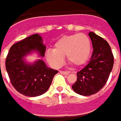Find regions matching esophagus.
I'll use <instances>...</instances> for the list:
<instances>
[{
	"instance_id": "1",
	"label": "esophagus",
	"mask_w": 121,
	"mask_h": 121,
	"mask_svg": "<svg viewBox=\"0 0 121 121\" xmlns=\"http://www.w3.org/2000/svg\"><path fill=\"white\" fill-rule=\"evenodd\" d=\"M60 73H61V74H63V75H67L69 74V71H60Z\"/></svg>"
}]
</instances>
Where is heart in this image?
<instances>
[{
    "mask_svg": "<svg viewBox=\"0 0 121 121\" xmlns=\"http://www.w3.org/2000/svg\"><path fill=\"white\" fill-rule=\"evenodd\" d=\"M91 50L90 40L86 34L65 35L55 42L53 50L46 52L45 56L50 65L55 69L63 65L65 56L69 63L81 67L88 60Z\"/></svg>",
    "mask_w": 121,
    "mask_h": 121,
    "instance_id": "b5f03b06",
    "label": "heart"
}]
</instances>
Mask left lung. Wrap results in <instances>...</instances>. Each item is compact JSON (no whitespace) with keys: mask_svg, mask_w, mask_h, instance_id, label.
<instances>
[{"mask_svg":"<svg viewBox=\"0 0 121 121\" xmlns=\"http://www.w3.org/2000/svg\"><path fill=\"white\" fill-rule=\"evenodd\" d=\"M93 53L89 63L77 73V81L72 86L75 92L91 95L104 86L112 71L114 57L108 43L94 32H90Z\"/></svg>","mask_w":121,"mask_h":121,"instance_id":"8db88e82","label":"left lung"}]
</instances>
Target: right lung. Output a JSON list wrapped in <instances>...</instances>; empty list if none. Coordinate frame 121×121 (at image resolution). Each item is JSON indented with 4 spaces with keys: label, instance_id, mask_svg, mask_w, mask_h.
Wrapping results in <instances>:
<instances>
[{
    "label": "right lung",
    "instance_id": "add662e5",
    "mask_svg": "<svg viewBox=\"0 0 121 121\" xmlns=\"http://www.w3.org/2000/svg\"><path fill=\"white\" fill-rule=\"evenodd\" d=\"M46 46L38 34L29 36L9 50L6 58V69L12 85L18 92L28 97L42 95L48 90L58 71L48 67L42 59L27 63L26 57L35 52L44 57Z\"/></svg>",
    "mask_w": 121,
    "mask_h": 121
}]
</instances>
